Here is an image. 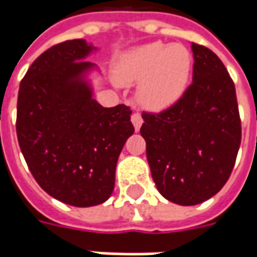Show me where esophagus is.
Segmentation results:
<instances>
[{"instance_id": "34e87169", "label": "esophagus", "mask_w": 257, "mask_h": 257, "mask_svg": "<svg viewBox=\"0 0 257 257\" xmlns=\"http://www.w3.org/2000/svg\"><path fill=\"white\" fill-rule=\"evenodd\" d=\"M132 123L134 125V130L136 132H139L140 130V127H142V124H143V118H142V115L139 113H134L132 115Z\"/></svg>"}]
</instances>
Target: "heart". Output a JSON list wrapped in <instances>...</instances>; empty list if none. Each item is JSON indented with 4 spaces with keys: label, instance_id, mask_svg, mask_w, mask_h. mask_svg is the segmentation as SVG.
<instances>
[{
    "label": "heart",
    "instance_id": "obj_1",
    "mask_svg": "<svg viewBox=\"0 0 257 257\" xmlns=\"http://www.w3.org/2000/svg\"><path fill=\"white\" fill-rule=\"evenodd\" d=\"M192 73V55L180 44L147 43L124 53L114 65L120 85L139 84L137 101L150 111H163L186 93Z\"/></svg>",
    "mask_w": 257,
    "mask_h": 257
}]
</instances>
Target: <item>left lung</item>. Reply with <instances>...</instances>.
Here are the masks:
<instances>
[{
	"label": "left lung",
	"instance_id": "8db88e82",
	"mask_svg": "<svg viewBox=\"0 0 257 257\" xmlns=\"http://www.w3.org/2000/svg\"><path fill=\"white\" fill-rule=\"evenodd\" d=\"M193 83L170 108L143 113L140 133L157 190L194 206L227 182L242 140L232 78L212 50L192 43Z\"/></svg>",
	"mask_w": 257,
	"mask_h": 257
}]
</instances>
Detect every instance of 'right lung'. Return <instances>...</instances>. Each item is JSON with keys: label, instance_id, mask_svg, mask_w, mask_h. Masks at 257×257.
Returning <instances> with one entry per match:
<instances>
[{"label": "right lung", "instance_id": "add662e5", "mask_svg": "<svg viewBox=\"0 0 257 257\" xmlns=\"http://www.w3.org/2000/svg\"><path fill=\"white\" fill-rule=\"evenodd\" d=\"M98 48L83 38L48 48L24 75L17 103V137L40 187L60 202L90 207L113 193L115 166L134 133L132 110L93 98L85 61Z\"/></svg>", "mask_w": 257, "mask_h": 257}]
</instances>
